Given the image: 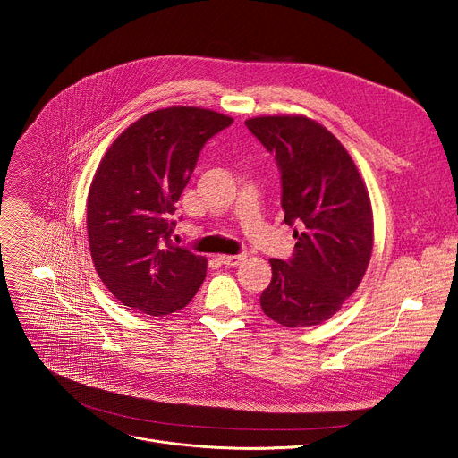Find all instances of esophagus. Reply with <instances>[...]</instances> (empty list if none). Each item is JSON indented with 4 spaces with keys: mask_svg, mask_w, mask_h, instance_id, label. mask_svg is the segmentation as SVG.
<instances>
[{
    "mask_svg": "<svg viewBox=\"0 0 458 458\" xmlns=\"http://www.w3.org/2000/svg\"><path fill=\"white\" fill-rule=\"evenodd\" d=\"M246 259V253H235V255H221L219 260L226 267H237Z\"/></svg>",
    "mask_w": 458,
    "mask_h": 458,
    "instance_id": "esophagus-1",
    "label": "esophagus"
}]
</instances>
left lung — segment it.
I'll list each match as a JSON object with an SVG mask.
<instances>
[{
	"instance_id": "obj_1",
	"label": "left lung",
	"mask_w": 458,
	"mask_h": 458,
	"mask_svg": "<svg viewBox=\"0 0 458 458\" xmlns=\"http://www.w3.org/2000/svg\"><path fill=\"white\" fill-rule=\"evenodd\" d=\"M281 174L284 223L297 239L288 260L270 259L272 283L260 308L288 328L335 315L360 284L373 248L364 181L339 140L302 115L246 121Z\"/></svg>"
}]
</instances>
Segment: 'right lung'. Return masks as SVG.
I'll list each match as a JSON object with an SVG mask.
<instances>
[{"label":"right lung","instance_id":"1","mask_svg":"<svg viewBox=\"0 0 458 458\" xmlns=\"http://www.w3.org/2000/svg\"><path fill=\"white\" fill-rule=\"evenodd\" d=\"M232 123L205 108H163L105 154L89 191V242L99 279L124 306L168 315L203 284L207 259L170 239L174 212L203 147Z\"/></svg>","mask_w":458,"mask_h":458}]
</instances>
